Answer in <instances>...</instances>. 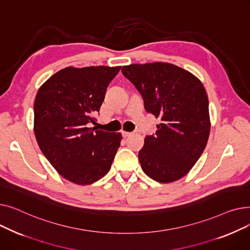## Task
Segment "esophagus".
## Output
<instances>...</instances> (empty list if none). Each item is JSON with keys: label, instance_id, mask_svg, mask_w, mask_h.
Returning a JSON list of instances; mask_svg holds the SVG:
<instances>
[{"label": "esophagus", "instance_id": "esophagus-1", "mask_svg": "<svg viewBox=\"0 0 250 250\" xmlns=\"http://www.w3.org/2000/svg\"><path fill=\"white\" fill-rule=\"evenodd\" d=\"M133 133H129V132H125V130H123L122 132V135H123V137H125V138H126V137H128V136H130L132 135Z\"/></svg>", "mask_w": 250, "mask_h": 250}]
</instances>
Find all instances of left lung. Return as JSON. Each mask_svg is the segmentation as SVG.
Masks as SVG:
<instances>
[{"mask_svg":"<svg viewBox=\"0 0 250 250\" xmlns=\"http://www.w3.org/2000/svg\"><path fill=\"white\" fill-rule=\"evenodd\" d=\"M122 72L142 94L147 112L162 121L139 152L144 172L161 183L186 176L200 159L211 130L203 83L190 72L162 62L124 65Z\"/></svg>","mask_w":250,"mask_h":250,"instance_id":"8db88e82","label":"left lung"}]
</instances>
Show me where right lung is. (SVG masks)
Segmentation results:
<instances>
[{
  "instance_id": "add662e5",
  "label": "right lung",
  "mask_w": 250,
  "mask_h": 250,
  "mask_svg": "<svg viewBox=\"0 0 250 250\" xmlns=\"http://www.w3.org/2000/svg\"><path fill=\"white\" fill-rule=\"evenodd\" d=\"M121 68L68 67L37 91L33 130L38 146L58 173L76 185H91L106 175L121 146V133L89 127Z\"/></svg>"
}]
</instances>
